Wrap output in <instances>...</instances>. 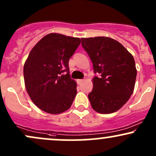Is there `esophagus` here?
<instances>
[{
  "instance_id": "obj_1",
  "label": "esophagus",
  "mask_w": 156,
  "mask_h": 156,
  "mask_svg": "<svg viewBox=\"0 0 156 156\" xmlns=\"http://www.w3.org/2000/svg\"><path fill=\"white\" fill-rule=\"evenodd\" d=\"M83 81V79H78L77 80V83H78V85H80V84Z\"/></svg>"
}]
</instances>
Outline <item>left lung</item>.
Listing matches in <instances>:
<instances>
[{
  "label": "left lung",
  "mask_w": 156,
  "mask_h": 156,
  "mask_svg": "<svg viewBox=\"0 0 156 156\" xmlns=\"http://www.w3.org/2000/svg\"><path fill=\"white\" fill-rule=\"evenodd\" d=\"M81 44L93 64L91 105L101 114L119 110L133 94L137 71L134 58L115 39L105 37L81 38Z\"/></svg>",
  "instance_id": "obj_1"
}]
</instances>
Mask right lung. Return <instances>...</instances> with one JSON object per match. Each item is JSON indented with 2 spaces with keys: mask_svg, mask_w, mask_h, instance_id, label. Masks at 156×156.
Segmentation results:
<instances>
[{
  "mask_svg": "<svg viewBox=\"0 0 156 156\" xmlns=\"http://www.w3.org/2000/svg\"><path fill=\"white\" fill-rule=\"evenodd\" d=\"M77 37L52 33L32 48L23 67L25 85L34 103L57 114L70 108L77 83L70 78L69 60L80 44Z\"/></svg>",
  "mask_w": 156,
  "mask_h": 156,
  "instance_id": "obj_1",
  "label": "right lung"
}]
</instances>
